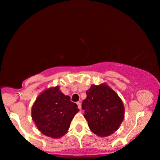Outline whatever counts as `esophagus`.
<instances>
[{
  "mask_svg": "<svg viewBox=\"0 0 160 160\" xmlns=\"http://www.w3.org/2000/svg\"><path fill=\"white\" fill-rule=\"evenodd\" d=\"M77 105H78V108L79 109H81V104H80V102H77Z\"/></svg>",
  "mask_w": 160,
  "mask_h": 160,
  "instance_id": "34e87169",
  "label": "esophagus"
}]
</instances>
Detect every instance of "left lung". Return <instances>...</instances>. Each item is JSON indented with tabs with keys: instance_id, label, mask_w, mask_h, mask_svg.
Segmentation results:
<instances>
[{
	"instance_id": "8db88e82",
	"label": "left lung",
	"mask_w": 160,
	"mask_h": 160,
	"mask_svg": "<svg viewBox=\"0 0 160 160\" xmlns=\"http://www.w3.org/2000/svg\"><path fill=\"white\" fill-rule=\"evenodd\" d=\"M86 94L82 108L91 132L101 137L115 132L124 118V107L121 98L105 83L92 85Z\"/></svg>"
}]
</instances>
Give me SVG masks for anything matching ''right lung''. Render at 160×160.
Here are the masks:
<instances>
[{
    "label": "right lung",
    "mask_w": 160,
    "mask_h": 160,
    "mask_svg": "<svg viewBox=\"0 0 160 160\" xmlns=\"http://www.w3.org/2000/svg\"><path fill=\"white\" fill-rule=\"evenodd\" d=\"M79 111L78 105L53 87L44 91L32 106L31 116L37 129L48 137L61 138L67 132L70 123Z\"/></svg>",
    "instance_id": "1"
}]
</instances>
